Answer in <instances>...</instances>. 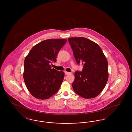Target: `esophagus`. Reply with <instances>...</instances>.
I'll return each instance as SVG.
<instances>
[{"label": "esophagus", "instance_id": "esophagus-1", "mask_svg": "<svg viewBox=\"0 0 132 132\" xmlns=\"http://www.w3.org/2000/svg\"><path fill=\"white\" fill-rule=\"evenodd\" d=\"M72 74V73H71V72H66V71H65V75H69V74Z\"/></svg>", "mask_w": 132, "mask_h": 132}]
</instances>
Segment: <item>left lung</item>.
<instances>
[{"instance_id":"1","label":"left lung","mask_w":132,"mask_h":132,"mask_svg":"<svg viewBox=\"0 0 132 132\" xmlns=\"http://www.w3.org/2000/svg\"><path fill=\"white\" fill-rule=\"evenodd\" d=\"M68 41L77 63L83 66L82 72L75 73L73 89L83 98H94L101 94L108 81L106 58L101 47L87 38H70Z\"/></svg>"}]
</instances>
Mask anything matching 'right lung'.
I'll use <instances>...</instances> for the list:
<instances>
[{"instance_id":"1","label":"right lung","mask_w":132,"mask_h":132,"mask_svg":"<svg viewBox=\"0 0 132 132\" xmlns=\"http://www.w3.org/2000/svg\"><path fill=\"white\" fill-rule=\"evenodd\" d=\"M66 39H48L32 47L24 61L23 78L31 94L38 100H46L55 94L63 82L65 73L51 68L56 62L60 50Z\"/></svg>"}]
</instances>
